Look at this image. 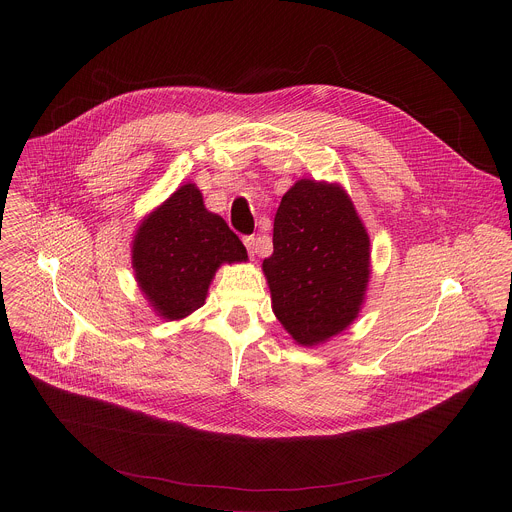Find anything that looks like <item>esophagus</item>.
Listing matches in <instances>:
<instances>
[{"label":"esophagus","mask_w":512,"mask_h":512,"mask_svg":"<svg viewBox=\"0 0 512 512\" xmlns=\"http://www.w3.org/2000/svg\"><path fill=\"white\" fill-rule=\"evenodd\" d=\"M244 244H246L248 254L254 258V254H256V238L254 236H244Z\"/></svg>","instance_id":"obj_1"}]
</instances>
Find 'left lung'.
<instances>
[{"instance_id":"8db88e82","label":"left lung","mask_w":512,"mask_h":512,"mask_svg":"<svg viewBox=\"0 0 512 512\" xmlns=\"http://www.w3.org/2000/svg\"><path fill=\"white\" fill-rule=\"evenodd\" d=\"M368 234L339 185L301 179L282 197L262 264L280 323L299 345L341 333L368 282Z\"/></svg>"}]
</instances>
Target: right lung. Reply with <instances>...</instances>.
Returning <instances> with one entry per match:
<instances>
[{
  "instance_id": "obj_1",
  "label": "right lung",
  "mask_w": 512,
  "mask_h": 512,
  "mask_svg": "<svg viewBox=\"0 0 512 512\" xmlns=\"http://www.w3.org/2000/svg\"><path fill=\"white\" fill-rule=\"evenodd\" d=\"M138 284L165 319H181L205 303L222 262L246 260L228 224L205 209L195 185L177 189L140 226L134 240Z\"/></svg>"
}]
</instances>
